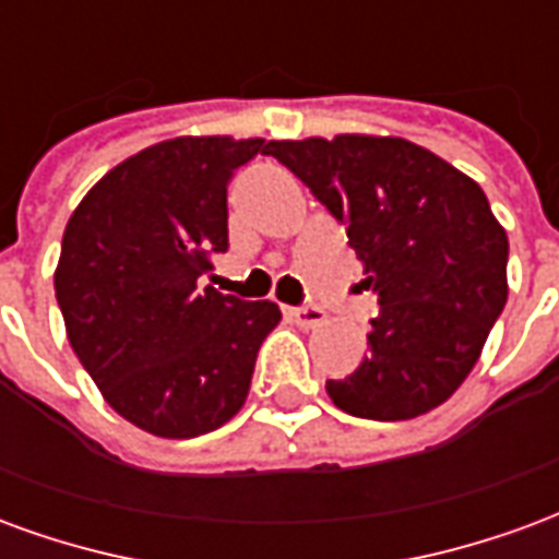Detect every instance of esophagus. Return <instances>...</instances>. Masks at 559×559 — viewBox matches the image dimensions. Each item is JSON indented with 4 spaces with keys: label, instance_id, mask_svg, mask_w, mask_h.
I'll return each mask as SVG.
<instances>
[{
    "label": "esophagus",
    "instance_id": "34e87169",
    "mask_svg": "<svg viewBox=\"0 0 559 559\" xmlns=\"http://www.w3.org/2000/svg\"><path fill=\"white\" fill-rule=\"evenodd\" d=\"M287 314L293 317V323H299L302 329H314L326 323V311L317 308V305H296V308H287Z\"/></svg>",
    "mask_w": 559,
    "mask_h": 559
}]
</instances>
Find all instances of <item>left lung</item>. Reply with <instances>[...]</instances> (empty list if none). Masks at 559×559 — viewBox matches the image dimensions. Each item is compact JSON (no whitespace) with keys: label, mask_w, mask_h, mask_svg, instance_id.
<instances>
[{"label":"left lung","mask_w":559,"mask_h":559,"mask_svg":"<svg viewBox=\"0 0 559 559\" xmlns=\"http://www.w3.org/2000/svg\"><path fill=\"white\" fill-rule=\"evenodd\" d=\"M263 152L347 227L380 305L368 356L326 380L329 399L377 421L440 407L473 371L509 296V239L485 191L401 138L272 140Z\"/></svg>","instance_id":"1"}]
</instances>
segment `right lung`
I'll return each instance as SVG.
<instances>
[{"instance_id":"obj_1","label":"right lung","mask_w":559,"mask_h":559,"mask_svg":"<svg viewBox=\"0 0 559 559\" xmlns=\"http://www.w3.org/2000/svg\"><path fill=\"white\" fill-rule=\"evenodd\" d=\"M263 140L176 138L143 148L80 200L56 302L107 404L155 437H197L248 399L278 305L197 287L224 254L227 185Z\"/></svg>"}]
</instances>
